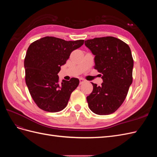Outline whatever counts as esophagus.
<instances>
[{
	"instance_id": "obj_1",
	"label": "esophagus",
	"mask_w": 157,
	"mask_h": 157,
	"mask_svg": "<svg viewBox=\"0 0 157 157\" xmlns=\"http://www.w3.org/2000/svg\"><path fill=\"white\" fill-rule=\"evenodd\" d=\"M79 80H80V84H83V83L86 82V80H85L84 78H80Z\"/></svg>"
}]
</instances>
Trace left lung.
Segmentation results:
<instances>
[{
  "mask_svg": "<svg viewBox=\"0 0 157 157\" xmlns=\"http://www.w3.org/2000/svg\"><path fill=\"white\" fill-rule=\"evenodd\" d=\"M85 46L95 56L94 69L101 73V86L92 83L87 96L90 110L99 115L115 112L124 102L132 83L134 60L129 46L113 36L85 40Z\"/></svg>",
  "mask_w": 157,
  "mask_h": 157,
  "instance_id": "obj_1",
  "label": "left lung"
}]
</instances>
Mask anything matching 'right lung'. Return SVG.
Here are the masks:
<instances>
[{"label": "right lung", "instance_id": "obj_1", "mask_svg": "<svg viewBox=\"0 0 157 157\" xmlns=\"http://www.w3.org/2000/svg\"><path fill=\"white\" fill-rule=\"evenodd\" d=\"M84 40L67 41L45 36L30 44L24 60L25 82L36 105L45 111H60L67 106L79 80L59 82L58 73L71 52L83 45Z\"/></svg>", "mask_w": 157, "mask_h": 157}]
</instances>
